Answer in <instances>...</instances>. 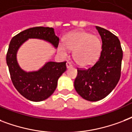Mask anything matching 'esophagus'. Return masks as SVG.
<instances>
[{"label":"esophagus","instance_id":"obj_1","mask_svg":"<svg viewBox=\"0 0 132 132\" xmlns=\"http://www.w3.org/2000/svg\"><path fill=\"white\" fill-rule=\"evenodd\" d=\"M66 67H67V69H69V68H70V67H72V65H71V63L67 62V64H66Z\"/></svg>","mask_w":132,"mask_h":132}]
</instances>
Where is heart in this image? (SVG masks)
Wrapping results in <instances>:
<instances>
[{
	"label": "heart",
	"instance_id": "heart-1",
	"mask_svg": "<svg viewBox=\"0 0 132 132\" xmlns=\"http://www.w3.org/2000/svg\"><path fill=\"white\" fill-rule=\"evenodd\" d=\"M68 50H73V58L78 65L88 67L98 59L102 50V43L98 36L83 31L69 33L65 38V44L59 45V51L67 56Z\"/></svg>",
	"mask_w": 132,
	"mask_h": 132
}]
</instances>
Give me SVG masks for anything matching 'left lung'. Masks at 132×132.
I'll return each instance as SVG.
<instances>
[{
	"label": "left lung",
	"mask_w": 132,
	"mask_h": 132,
	"mask_svg": "<svg viewBox=\"0 0 132 132\" xmlns=\"http://www.w3.org/2000/svg\"><path fill=\"white\" fill-rule=\"evenodd\" d=\"M102 39V51L98 61L87 69H78L74 80L76 92L89 101H98L107 96L119 81L122 50L117 36L96 26Z\"/></svg>",
	"instance_id": "obj_1"
}]
</instances>
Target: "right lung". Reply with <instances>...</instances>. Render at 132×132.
<instances>
[{
    "instance_id": "add662e5",
    "label": "right lung",
    "mask_w": 132,
    "mask_h": 132,
    "mask_svg": "<svg viewBox=\"0 0 132 132\" xmlns=\"http://www.w3.org/2000/svg\"><path fill=\"white\" fill-rule=\"evenodd\" d=\"M31 38L48 42L55 49L58 47L59 38L52 27H36L21 31L10 41L6 57L12 83L25 98L39 102L48 98L56 89L59 77L66 71V62H47L38 70L26 71L20 67L17 52L22 44Z\"/></svg>"
}]
</instances>
